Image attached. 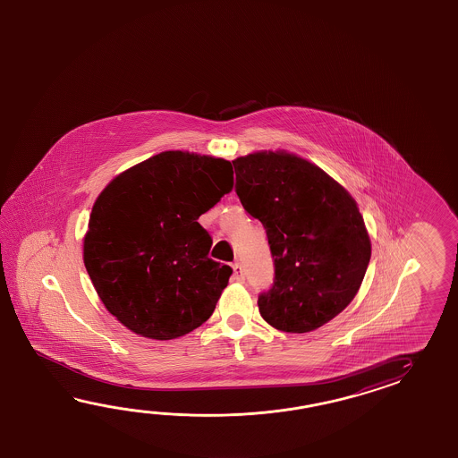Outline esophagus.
Instances as JSON below:
<instances>
[{"label": "esophagus", "mask_w": 458, "mask_h": 458, "mask_svg": "<svg viewBox=\"0 0 458 458\" xmlns=\"http://www.w3.org/2000/svg\"><path fill=\"white\" fill-rule=\"evenodd\" d=\"M233 278L235 282L242 283L245 280V273H243L242 265L239 262H235L233 265Z\"/></svg>", "instance_id": "esophagus-1"}]
</instances>
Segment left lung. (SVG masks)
Returning <instances> with one entry per match:
<instances>
[{
    "label": "left lung",
    "instance_id": "left-lung-1",
    "mask_svg": "<svg viewBox=\"0 0 458 458\" xmlns=\"http://www.w3.org/2000/svg\"><path fill=\"white\" fill-rule=\"evenodd\" d=\"M233 165L235 193L265 227L275 263L259 311L278 331L321 327L351 304L370 262L359 206L319 166L284 150L237 157Z\"/></svg>",
    "mask_w": 458,
    "mask_h": 458
}]
</instances>
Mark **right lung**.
I'll use <instances>...</instances> for the list:
<instances>
[{
    "label": "right lung",
    "instance_id": "obj_1",
    "mask_svg": "<svg viewBox=\"0 0 458 458\" xmlns=\"http://www.w3.org/2000/svg\"><path fill=\"white\" fill-rule=\"evenodd\" d=\"M229 160L166 150L109 182L93 205L83 262L129 331L182 337L209 319L233 268L209 259L198 217L233 190Z\"/></svg>",
    "mask_w": 458,
    "mask_h": 458
}]
</instances>
